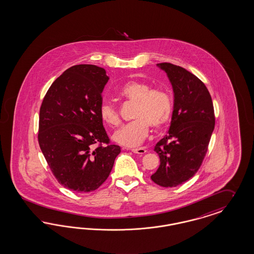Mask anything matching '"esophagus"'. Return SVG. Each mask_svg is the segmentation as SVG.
Wrapping results in <instances>:
<instances>
[{
  "instance_id": "obj_1",
  "label": "esophagus",
  "mask_w": 254,
  "mask_h": 254,
  "mask_svg": "<svg viewBox=\"0 0 254 254\" xmlns=\"http://www.w3.org/2000/svg\"><path fill=\"white\" fill-rule=\"evenodd\" d=\"M131 151L133 153L138 154V155H143V154L146 153V150L144 148H142V147H140V148H133L131 149Z\"/></svg>"
}]
</instances>
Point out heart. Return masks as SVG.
Wrapping results in <instances>:
<instances>
[{"label":"heart","mask_w":254,"mask_h":254,"mask_svg":"<svg viewBox=\"0 0 254 254\" xmlns=\"http://www.w3.org/2000/svg\"><path fill=\"white\" fill-rule=\"evenodd\" d=\"M118 96L134 103L131 114L134 120L122 126L113 136L114 141L121 145L127 147L140 145L148 134L149 127L154 130H159L171 120L173 100L163 90L152 89L144 81L130 80L119 89ZM99 115L109 126L115 127L120 123L118 110L112 102L101 104Z\"/></svg>","instance_id":"1"}]
</instances>
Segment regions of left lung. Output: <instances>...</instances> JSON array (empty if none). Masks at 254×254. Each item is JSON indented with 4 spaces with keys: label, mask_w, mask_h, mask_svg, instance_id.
<instances>
[{
    "label": "left lung",
    "mask_w": 254,
    "mask_h": 254,
    "mask_svg": "<svg viewBox=\"0 0 254 254\" xmlns=\"http://www.w3.org/2000/svg\"><path fill=\"white\" fill-rule=\"evenodd\" d=\"M157 65L166 72L175 98L168 134L154 149L160 165L151 179L161 187L173 188L190 179L201 167L215 127V114L209 92L201 79L170 63Z\"/></svg>",
    "instance_id": "8db88e82"
}]
</instances>
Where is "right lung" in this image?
I'll return each mask as SVG.
<instances>
[{"mask_svg":"<svg viewBox=\"0 0 254 254\" xmlns=\"http://www.w3.org/2000/svg\"><path fill=\"white\" fill-rule=\"evenodd\" d=\"M108 80L102 67L73 65L53 81L40 107V149L58 182L76 192L103 184L121 152L110 143L99 115Z\"/></svg>","mask_w":254,"mask_h":254,"instance_id":"right-lung-1","label":"right lung"}]
</instances>
